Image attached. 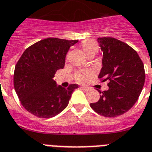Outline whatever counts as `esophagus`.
<instances>
[{
    "mask_svg": "<svg viewBox=\"0 0 152 152\" xmlns=\"http://www.w3.org/2000/svg\"><path fill=\"white\" fill-rule=\"evenodd\" d=\"M82 89L84 90V91H88V90H89V88H88V87H85V86H83V87H82Z\"/></svg>",
    "mask_w": 152,
    "mask_h": 152,
    "instance_id": "obj_1",
    "label": "esophagus"
}]
</instances>
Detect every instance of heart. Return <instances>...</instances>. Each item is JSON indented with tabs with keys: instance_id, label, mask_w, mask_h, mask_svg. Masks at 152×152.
Wrapping results in <instances>:
<instances>
[{
	"instance_id": "b5f03b06",
	"label": "heart",
	"mask_w": 152,
	"mask_h": 152,
	"mask_svg": "<svg viewBox=\"0 0 152 152\" xmlns=\"http://www.w3.org/2000/svg\"><path fill=\"white\" fill-rule=\"evenodd\" d=\"M82 47L87 56L95 55L98 50V46L96 42L93 40H89V39L83 41L82 42ZM87 76H88L87 71H81L78 73L77 79L79 82H84Z\"/></svg>"
}]
</instances>
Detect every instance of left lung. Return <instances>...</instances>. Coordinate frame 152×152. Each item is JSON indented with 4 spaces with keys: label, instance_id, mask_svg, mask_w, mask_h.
<instances>
[{
    "label": "left lung",
    "instance_id": "8db88e82",
    "mask_svg": "<svg viewBox=\"0 0 152 152\" xmlns=\"http://www.w3.org/2000/svg\"><path fill=\"white\" fill-rule=\"evenodd\" d=\"M103 51L102 68L98 78L109 80V89L98 90L100 99L91 108L105 117H115L127 112L137 102L144 86V64L139 54L127 44L111 37L98 38Z\"/></svg>",
    "mask_w": 152,
    "mask_h": 152
}]
</instances>
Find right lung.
I'll return each mask as SVG.
<instances>
[{
	"label": "right lung",
	"instance_id": "add662e5",
	"mask_svg": "<svg viewBox=\"0 0 152 152\" xmlns=\"http://www.w3.org/2000/svg\"><path fill=\"white\" fill-rule=\"evenodd\" d=\"M78 40L43 39L26 49L16 63L13 75L15 91L23 107L40 118H50L66 108L77 84L66 88L54 80L63 69L70 46Z\"/></svg>",
	"mask_w": 152,
	"mask_h": 152
}]
</instances>
